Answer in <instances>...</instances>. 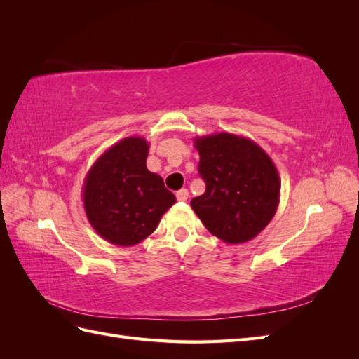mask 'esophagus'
<instances>
[{"label":"esophagus","mask_w":359,"mask_h":359,"mask_svg":"<svg viewBox=\"0 0 359 359\" xmlns=\"http://www.w3.org/2000/svg\"><path fill=\"white\" fill-rule=\"evenodd\" d=\"M177 199L180 202H186L189 199V190L187 189H181L177 191Z\"/></svg>","instance_id":"obj_1"}]
</instances>
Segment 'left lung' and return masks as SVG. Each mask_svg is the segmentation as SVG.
<instances>
[{"label":"left lung","instance_id":"1","mask_svg":"<svg viewBox=\"0 0 359 359\" xmlns=\"http://www.w3.org/2000/svg\"><path fill=\"white\" fill-rule=\"evenodd\" d=\"M205 193L193 211L214 236L227 244L253 240L273 220L280 202V177L255 140L233 133L194 137Z\"/></svg>","mask_w":359,"mask_h":359}]
</instances>
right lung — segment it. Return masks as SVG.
<instances>
[{
  "label": "right lung",
  "mask_w": 359,
  "mask_h": 359,
  "mask_svg": "<svg viewBox=\"0 0 359 359\" xmlns=\"http://www.w3.org/2000/svg\"><path fill=\"white\" fill-rule=\"evenodd\" d=\"M147 139L119 140L94 161L82 187L85 214L107 243L132 247L156 231L177 202L163 178L147 169Z\"/></svg>",
  "instance_id": "1"
}]
</instances>
